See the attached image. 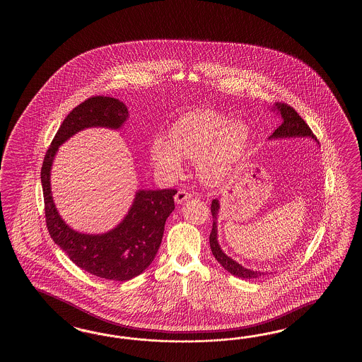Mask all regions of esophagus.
I'll return each mask as SVG.
<instances>
[{"instance_id":"obj_1","label":"esophagus","mask_w":362,"mask_h":362,"mask_svg":"<svg viewBox=\"0 0 362 362\" xmlns=\"http://www.w3.org/2000/svg\"><path fill=\"white\" fill-rule=\"evenodd\" d=\"M190 198H192V194L186 192V190H178L177 194L175 195V200H176L177 204L182 203L185 200L190 199Z\"/></svg>"}]
</instances>
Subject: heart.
I'll list each match as a JSON object with an SVG mask.
<instances>
[{
  "label": "heart",
  "instance_id": "1",
  "mask_svg": "<svg viewBox=\"0 0 362 362\" xmlns=\"http://www.w3.org/2000/svg\"><path fill=\"white\" fill-rule=\"evenodd\" d=\"M248 144L245 124H233L215 111L202 110L182 116L170 129L168 141L155 139L151 159L170 177L181 173V159L197 160L200 177L218 184L246 154Z\"/></svg>",
  "mask_w": 362,
  "mask_h": 362
}]
</instances>
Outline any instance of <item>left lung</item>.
Masks as SVG:
<instances>
[{
  "mask_svg": "<svg viewBox=\"0 0 362 362\" xmlns=\"http://www.w3.org/2000/svg\"><path fill=\"white\" fill-rule=\"evenodd\" d=\"M274 110H278V112L282 116V123L278 127L276 131L273 132V134L270 136V139H286V137H310L315 139L312 129L309 128L299 114L293 110L290 105L279 102L276 103ZM218 208L220 203L218 200H212L211 204V214L214 217V223H212V231L209 234V245H211V251L215 256L216 260L223 265V269L228 270L233 276L235 277L243 278V279H252V278H259L265 276L264 272H256V270L247 269L245 267H242L240 264L234 262L229 256L223 254V250L220 248V245L217 242V215H218Z\"/></svg>",
  "mask_w": 362,
  "mask_h": 362,
  "instance_id": "obj_1",
  "label": "left lung"
}]
</instances>
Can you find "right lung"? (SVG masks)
I'll use <instances>...</instances> for the list:
<instances>
[{"label":"right lung","instance_id":"add662e5","mask_svg":"<svg viewBox=\"0 0 362 362\" xmlns=\"http://www.w3.org/2000/svg\"><path fill=\"white\" fill-rule=\"evenodd\" d=\"M129 117L128 108L116 98L94 95L74 108L61 124L41 167L47 230L55 243L78 268L110 281L137 277L154 260L162 243L164 225L175 209L176 189L139 190L128 215L105 234H81L62 220L50 190V170L58 147L77 132L90 127L117 129Z\"/></svg>","mask_w":362,"mask_h":362}]
</instances>
